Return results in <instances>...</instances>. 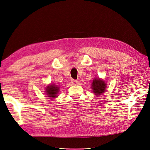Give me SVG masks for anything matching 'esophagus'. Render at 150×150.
I'll return each instance as SVG.
<instances>
[{"instance_id": "esophagus-1", "label": "esophagus", "mask_w": 150, "mask_h": 150, "mask_svg": "<svg viewBox=\"0 0 150 150\" xmlns=\"http://www.w3.org/2000/svg\"><path fill=\"white\" fill-rule=\"evenodd\" d=\"M71 84H73V85H77V84H78V81L76 80H71Z\"/></svg>"}]
</instances>
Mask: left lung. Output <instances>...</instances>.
Returning <instances> with one entry per match:
<instances>
[{
    "label": "left lung",
    "instance_id": "8db88e82",
    "mask_svg": "<svg viewBox=\"0 0 150 150\" xmlns=\"http://www.w3.org/2000/svg\"><path fill=\"white\" fill-rule=\"evenodd\" d=\"M106 83L105 81L99 78H96L94 79L91 84V88L93 93L98 96L103 95L106 91Z\"/></svg>",
    "mask_w": 150,
    "mask_h": 150
}]
</instances>
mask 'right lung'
<instances>
[{
  "mask_svg": "<svg viewBox=\"0 0 150 150\" xmlns=\"http://www.w3.org/2000/svg\"><path fill=\"white\" fill-rule=\"evenodd\" d=\"M59 92V87L56 85H49L46 88V93L50 99H54L56 98Z\"/></svg>",
  "mask_w": 150,
  "mask_h": 150,
  "instance_id": "1",
  "label": "right lung"
}]
</instances>
